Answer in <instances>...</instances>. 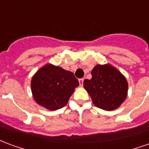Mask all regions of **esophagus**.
<instances>
[{
    "label": "esophagus",
    "instance_id": "34e87169",
    "mask_svg": "<svg viewBox=\"0 0 149 149\" xmlns=\"http://www.w3.org/2000/svg\"><path fill=\"white\" fill-rule=\"evenodd\" d=\"M83 82H84V79H83V78L79 79V83H80V85H81V86L83 85Z\"/></svg>",
    "mask_w": 149,
    "mask_h": 149
}]
</instances>
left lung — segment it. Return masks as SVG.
Listing matches in <instances>:
<instances>
[{"label": "left lung", "mask_w": 149, "mask_h": 149, "mask_svg": "<svg viewBox=\"0 0 149 149\" xmlns=\"http://www.w3.org/2000/svg\"><path fill=\"white\" fill-rule=\"evenodd\" d=\"M92 79L84 81V87L93 104L101 109H117L128 93V83L120 72L110 65L95 66Z\"/></svg>", "instance_id": "left-lung-1"}]
</instances>
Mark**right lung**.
<instances>
[{
	"mask_svg": "<svg viewBox=\"0 0 149 149\" xmlns=\"http://www.w3.org/2000/svg\"><path fill=\"white\" fill-rule=\"evenodd\" d=\"M78 85L79 81L72 72L52 65L40 68L31 81L37 103L52 111L65 106Z\"/></svg>",
	"mask_w": 149,
	"mask_h": 149,
	"instance_id": "right-lung-1",
	"label": "right lung"
}]
</instances>
